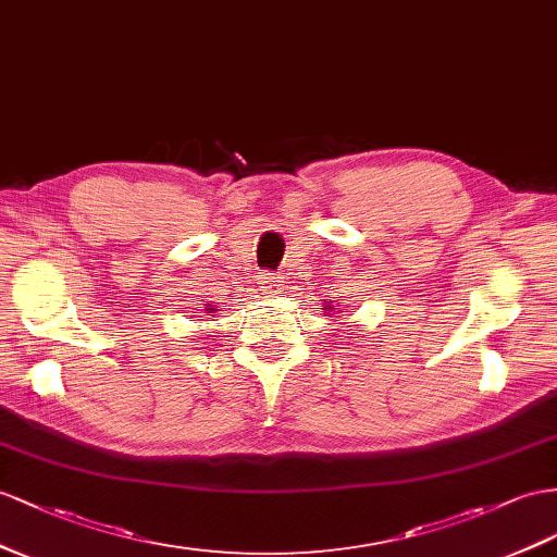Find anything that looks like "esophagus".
Listing matches in <instances>:
<instances>
[{"label": "esophagus", "mask_w": 557, "mask_h": 557, "mask_svg": "<svg viewBox=\"0 0 557 557\" xmlns=\"http://www.w3.org/2000/svg\"><path fill=\"white\" fill-rule=\"evenodd\" d=\"M277 282H280V280H277V277H273V275H265V277H263V284H265V289H268L270 294H275V292H277V287H280Z\"/></svg>", "instance_id": "obj_1"}]
</instances>
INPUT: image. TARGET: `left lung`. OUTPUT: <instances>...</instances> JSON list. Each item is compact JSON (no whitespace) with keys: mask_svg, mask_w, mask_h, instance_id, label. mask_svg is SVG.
I'll return each instance as SVG.
<instances>
[{"mask_svg":"<svg viewBox=\"0 0 557 557\" xmlns=\"http://www.w3.org/2000/svg\"><path fill=\"white\" fill-rule=\"evenodd\" d=\"M326 304H330V301H326ZM324 310H330V312H332V310H334V308H332V306H326V308H324ZM336 312H338V310H336Z\"/></svg>","mask_w":557,"mask_h":557,"instance_id":"obj_1","label":"left lung"}]
</instances>
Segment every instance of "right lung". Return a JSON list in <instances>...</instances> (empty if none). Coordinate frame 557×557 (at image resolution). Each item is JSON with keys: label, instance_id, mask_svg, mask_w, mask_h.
Instances as JSON below:
<instances>
[{"label": "right lung", "instance_id": "add662e5", "mask_svg": "<svg viewBox=\"0 0 557 557\" xmlns=\"http://www.w3.org/2000/svg\"><path fill=\"white\" fill-rule=\"evenodd\" d=\"M209 310H211V308H209Z\"/></svg>", "mask_w": 557, "mask_h": 557}]
</instances>
